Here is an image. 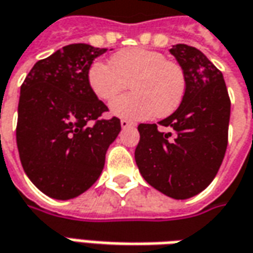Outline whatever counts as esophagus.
Segmentation results:
<instances>
[{"label": "esophagus", "instance_id": "34e87169", "mask_svg": "<svg viewBox=\"0 0 253 253\" xmlns=\"http://www.w3.org/2000/svg\"><path fill=\"white\" fill-rule=\"evenodd\" d=\"M120 126L123 127V128H128V127L134 126V123H131L130 120H126V119H122L120 120Z\"/></svg>", "mask_w": 253, "mask_h": 253}]
</instances>
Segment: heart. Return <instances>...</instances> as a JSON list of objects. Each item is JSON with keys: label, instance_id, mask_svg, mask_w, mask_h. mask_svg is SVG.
<instances>
[{"label": "heart", "instance_id": "heart-1", "mask_svg": "<svg viewBox=\"0 0 253 253\" xmlns=\"http://www.w3.org/2000/svg\"><path fill=\"white\" fill-rule=\"evenodd\" d=\"M110 64L95 61L88 84L98 99L109 102L130 84L133 92L110 105L113 115L126 120L167 116L180 105L186 92V75L178 63L155 50L133 47L118 51Z\"/></svg>", "mask_w": 253, "mask_h": 253}]
</instances>
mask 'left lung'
Segmentation results:
<instances>
[{
  "mask_svg": "<svg viewBox=\"0 0 253 253\" xmlns=\"http://www.w3.org/2000/svg\"><path fill=\"white\" fill-rule=\"evenodd\" d=\"M186 75L180 106L157 125H140L135 164L143 178L172 199H189L205 190L220 169L227 144L231 100L221 71L196 47L169 50Z\"/></svg>",
  "mask_w": 253,
  "mask_h": 253,
  "instance_id": "8db88e82",
  "label": "left lung"
}]
</instances>
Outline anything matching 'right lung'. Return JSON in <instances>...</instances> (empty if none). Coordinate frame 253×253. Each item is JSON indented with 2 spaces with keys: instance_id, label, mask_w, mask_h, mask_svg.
Here are the masks:
<instances>
[{
  "instance_id": "obj_1",
  "label": "right lung",
  "mask_w": 253,
  "mask_h": 253,
  "mask_svg": "<svg viewBox=\"0 0 253 253\" xmlns=\"http://www.w3.org/2000/svg\"><path fill=\"white\" fill-rule=\"evenodd\" d=\"M106 48L74 43L39 60L18 105L16 144L23 170L44 195L68 200L98 180L120 119L91 91L88 70Z\"/></svg>"
}]
</instances>
